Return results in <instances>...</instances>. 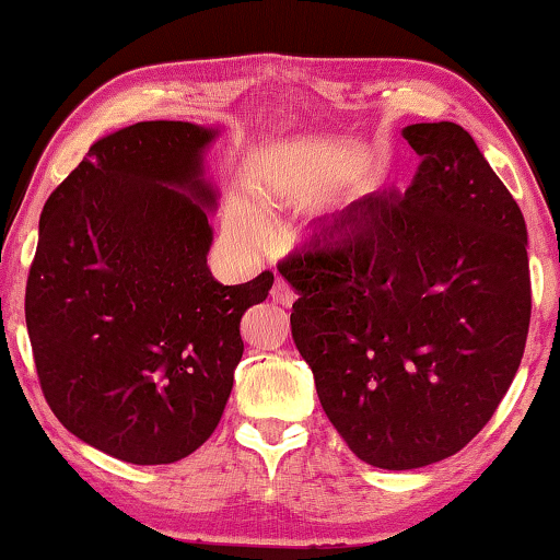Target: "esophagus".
<instances>
[{"label": "esophagus", "instance_id": "34e87169", "mask_svg": "<svg viewBox=\"0 0 560 560\" xmlns=\"http://www.w3.org/2000/svg\"><path fill=\"white\" fill-rule=\"evenodd\" d=\"M271 296H273V302L277 304H283V306H291L296 302V294H294V289L289 287L287 281L283 279H277V283H273V289H271Z\"/></svg>", "mask_w": 560, "mask_h": 560}]
</instances>
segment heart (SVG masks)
I'll return each instance as SVG.
<instances>
[{
  "label": "heart",
  "instance_id": "obj_1",
  "mask_svg": "<svg viewBox=\"0 0 560 560\" xmlns=\"http://www.w3.org/2000/svg\"><path fill=\"white\" fill-rule=\"evenodd\" d=\"M231 225H233V231L241 235V238H248V241L264 238V235L269 233V225H266L261 212L254 210L248 202H243V200L233 202Z\"/></svg>",
  "mask_w": 560,
  "mask_h": 560
}]
</instances>
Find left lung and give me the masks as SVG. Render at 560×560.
Listing matches in <instances>:
<instances>
[{"label":"left lung","instance_id":"obj_1","mask_svg":"<svg viewBox=\"0 0 560 560\" xmlns=\"http://www.w3.org/2000/svg\"><path fill=\"white\" fill-rule=\"evenodd\" d=\"M421 156L400 195H368L279 264L291 337L358 459L416 469L498 411L530 325L527 231L459 124H411Z\"/></svg>","mask_w":560,"mask_h":560}]
</instances>
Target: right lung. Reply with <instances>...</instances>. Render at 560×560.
<instances>
[{
    "label": "right lung",
    "instance_id": "obj_1",
    "mask_svg": "<svg viewBox=\"0 0 560 560\" xmlns=\"http://www.w3.org/2000/svg\"><path fill=\"white\" fill-rule=\"evenodd\" d=\"M215 131L141 121L108 133L40 215L25 319L47 406L129 464H172L215 431L243 355L241 317L273 273L223 287L208 269Z\"/></svg>",
    "mask_w": 560,
    "mask_h": 560
}]
</instances>
